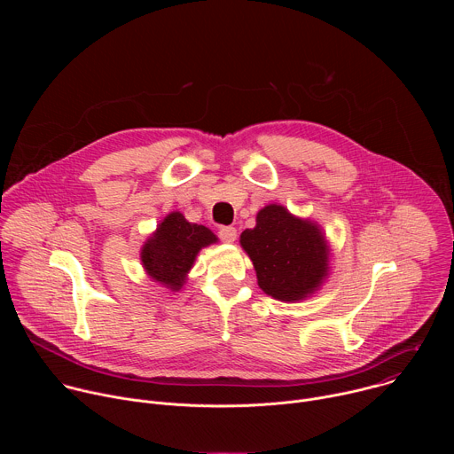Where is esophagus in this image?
I'll return each instance as SVG.
<instances>
[{
    "mask_svg": "<svg viewBox=\"0 0 454 454\" xmlns=\"http://www.w3.org/2000/svg\"><path fill=\"white\" fill-rule=\"evenodd\" d=\"M219 237L224 240V242H235V239H237V230L233 228V226H223L221 230H219Z\"/></svg>",
    "mask_w": 454,
    "mask_h": 454,
    "instance_id": "esophagus-1",
    "label": "esophagus"
}]
</instances>
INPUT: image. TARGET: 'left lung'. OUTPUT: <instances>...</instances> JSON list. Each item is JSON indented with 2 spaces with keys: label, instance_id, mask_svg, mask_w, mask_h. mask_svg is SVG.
<instances>
[{
  "label": "left lung",
  "instance_id": "1",
  "mask_svg": "<svg viewBox=\"0 0 454 454\" xmlns=\"http://www.w3.org/2000/svg\"><path fill=\"white\" fill-rule=\"evenodd\" d=\"M256 282L268 296L294 303L310 298L331 273V246L323 228L273 203L258 210L256 224L240 233Z\"/></svg>",
  "mask_w": 454,
  "mask_h": 454
}]
</instances>
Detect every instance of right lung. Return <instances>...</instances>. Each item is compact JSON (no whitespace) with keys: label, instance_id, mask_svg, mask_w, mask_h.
<instances>
[{"label":"right lung","instance_id":"1","mask_svg":"<svg viewBox=\"0 0 454 454\" xmlns=\"http://www.w3.org/2000/svg\"><path fill=\"white\" fill-rule=\"evenodd\" d=\"M217 240L210 228L188 223L181 212H170L144 242L140 261L149 278L177 293L186 284L200 251Z\"/></svg>","mask_w":454,"mask_h":454}]
</instances>
